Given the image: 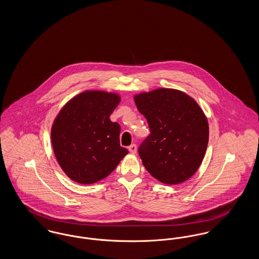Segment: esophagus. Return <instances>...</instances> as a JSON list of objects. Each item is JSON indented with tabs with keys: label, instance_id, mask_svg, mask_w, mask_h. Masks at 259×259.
Wrapping results in <instances>:
<instances>
[{
	"label": "esophagus",
	"instance_id": "esophagus-1",
	"mask_svg": "<svg viewBox=\"0 0 259 259\" xmlns=\"http://www.w3.org/2000/svg\"><path fill=\"white\" fill-rule=\"evenodd\" d=\"M129 151L131 152V153H133V154H135L136 152H137V146H136L135 144H133V145H131L129 148Z\"/></svg>",
	"mask_w": 259,
	"mask_h": 259
}]
</instances>
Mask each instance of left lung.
<instances>
[{
    "label": "left lung",
    "mask_w": 259,
    "mask_h": 259,
    "mask_svg": "<svg viewBox=\"0 0 259 259\" xmlns=\"http://www.w3.org/2000/svg\"><path fill=\"white\" fill-rule=\"evenodd\" d=\"M150 134L139 147L148 172L165 185H178L200 167L209 142V125L197 103L184 92L161 88L135 96Z\"/></svg>",
    "instance_id": "obj_1"
}]
</instances>
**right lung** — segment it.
I'll return each mask as SVG.
<instances>
[{"instance_id":"add662e5","label":"right lung","mask_w":259,"mask_h":259,"mask_svg":"<svg viewBox=\"0 0 259 259\" xmlns=\"http://www.w3.org/2000/svg\"><path fill=\"white\" fill-rule=\"evenodd\" d=\"M120 101L104 91H87L72 99L51 129L52 147L63 171L82 185L108 177L128 150L120 146V125L110 119Z\"/></svg>"}]
</instances>
